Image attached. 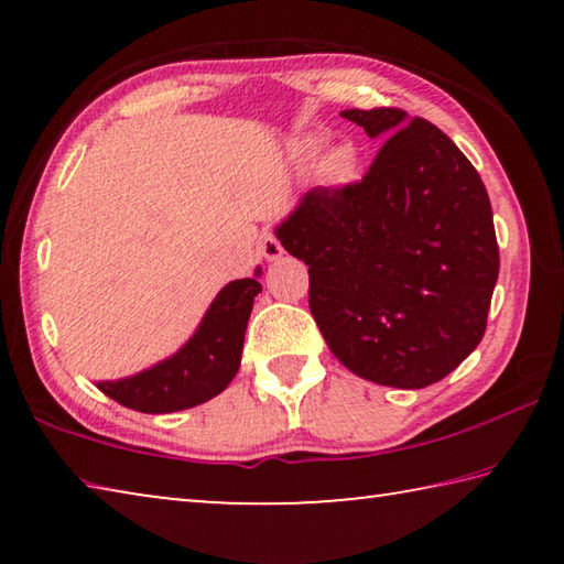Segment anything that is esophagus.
Returning <instances> with one entry per match:
<instances>
[{
	"instance_id": "esophagus-1",
	"label": "esophagus",
	"mask_w": 564,
	"mask_h": 564,
	"mask_svg": "<svg viewBox=\"0 0 564 564\" xmlns=\"http://www.w3.org/2000/svg\"><path fill=\"white\" fill-rule=\"evenodd\" d=\"M259 251H261V256H263L265 261H275V259H281V256H283V246H281V241L273 234H265L261 238Z\"/></svg>"
}]
</instances>
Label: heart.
<instances>
[{
    "label": "heart",
    "mask_w": 564,
    "mask_h": 564,
    "mask_svg": "<svg viewBox=\"0 0 564 564\" xmlns=\"http://www.w3.org/2000/svg\"><path fill=\"white\" fill-rule=\"evenodd\" d=\"M323 137H305L299 141V154L303 159H316L318 151L323 149ZM356 169H358V149L348 144V141H343V144L330 147L326 154L321 156V174L330 184H346L352 176H356Z\"/></svg>",
    "instance_id": "b5f03b06"
}]
</instances>
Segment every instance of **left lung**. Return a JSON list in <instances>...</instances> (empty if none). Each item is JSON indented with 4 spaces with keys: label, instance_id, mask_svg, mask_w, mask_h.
Segmentation results:
<instances>
[{
    "label": "left lung",
    "instance_id": "left-lung-1",
    "mask_svg": "<svg viewBox=\"0 0 564 564\" xmlns=\"http://www.w3.org/2000/svg\"><path fill=\"white\" fill-rule=\"evenodd\" d=\"M340 117L386 144L356 184L311 188L275 236L311 265V313L350 373L433 386L488 326L500 271L488 191L435 123L393 107Z\"/></svg>",
    "mask_w": 564,
    "mask_h": 564
}]
</instances>
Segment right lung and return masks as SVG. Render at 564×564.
Instances as JSON below:
<instances>
[{"instance_id": "obj_1", "label": "right lung", "mask_w": 564, "mask_h": 564, "mask_svg": "<svg viewBox=\"0 0 564 564\" xmlns=\"http://www.w3.org/2000/svg\"><path fill=\"white\" fill-rule=\"evenodd\" d=\"M259 293L261 283L256 279L224 285L184 348L149 370L121 380H101L97 388L139 413H176L206 403L238 373L248 316Z\"/></svg>"}]
</instances>
